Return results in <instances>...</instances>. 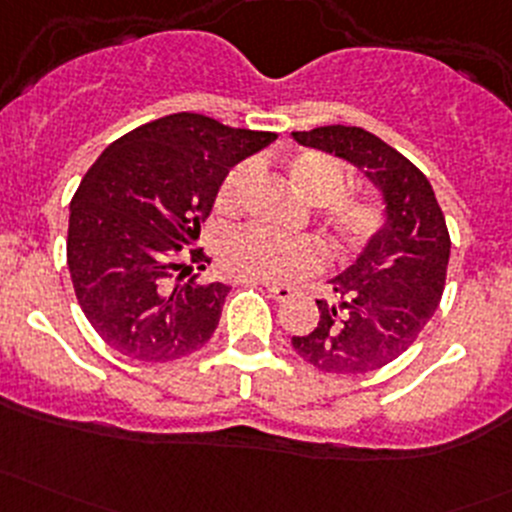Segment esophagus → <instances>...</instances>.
<instances>
[{
    "label": "esophagus",
    "instance_id": "obj_1",
    "mask_svg": "<svg viewBox=\"0 0 512 512\" xmlns=\"http://www.w3.org/2000/svg\"><path fill=\"white\" fill-rule=\"evenodd\" d=\"M265 287H267V292H270V297L277 299V302H287V299L294 294V289L287 285H270V282H267Z\"/></svg>",
    "mask_w": 512,
    "mask_h": 512
}]
</instances>
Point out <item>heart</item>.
Returning a JSON list of instances; mask_svg holds the SVG:
<instances>
[{"mask_svg":"<svg viewBox=\"0 0 512 512\" xmlns=\"http://www.w3.org/2000/svg\"><path fill=\"white\" fill-rule=\"evenodd\" d=\"M250 163H237L220 183L215 208L240 213L242 188L250 180ZM294 190L309 203L324 205L322 220L334 245L344 252L364 250L386 227V208L371 195H344L347 173L337 158L322 151H297L287 160ZM220 260L230 275L242 280L297 282L324 265V250L312 237H280L262 227H240L220 242Z\"/></svg>","mask_w":512,"mask_h":512,"instance_id":"1","label":"heart"}]
</instances>
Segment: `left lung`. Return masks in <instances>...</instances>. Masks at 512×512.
Returning <instances> with one entry per match:
<instances>
[{
    "instance_id": "8db88e82",
    "label": "left lung",
    "mask_w": 512,
    "mask_h": 512,
    "mask_svg": "<svg viewBox=\"0 0 512 512\" xmlns=\"http://www.w3.org/2000/svg\"><path fill=\"white\" fill-rule=\"evenodd\" d=\"M292 136L347 158L384 193V232L334 277L332 299H317L314 332L292 337L294 352L327 374H369L399 359L438 309L451 255L446 218L426 175L374 133L319 126Z\"/></svg>"
}]
</instances>
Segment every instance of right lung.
<instances>
[{
    "label": "right lung",
    "mask_w": 512,
    "mask_h": 512,
    "mask_svg": "<svg viewBox=\"0 0 512 512\" xmlns=\"http://www.w3.org/2000/svg\"><path fill=\"white\" fill-rule=\"evenodd\" d=\"M277 133L170 113L113 141L71 198L66 265L98 337L136 361H175L213 337L230 287L203 282L198 240L227 170Z\"/></svg>",
    "instance_id": "add662e5"
}]
</instances>
